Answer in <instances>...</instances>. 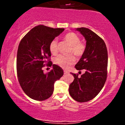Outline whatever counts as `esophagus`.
<instances>
[{
  "label": "esophagus",
  "mask_w": 125,
  "mask_h": 125,
  "mask_svg": "<svg viewBox=\"0 0 125 125\" xmlns=\"http://www.w3.org/2000/svg\"><path fill=\"white\" fill-rule=\"evenodd\" d=\"M64 74H68V72H67V71H64Z\"/></svg>",
  "instance_id": "1"
}]
</instances>
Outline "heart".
I'll list each match as a JSON object with an SVG mask.
<instances>
[{"label":"heart","mask_w":125,"mask_h":125,"mask_svg":"<svg viewBox=\"0 0 125 125\" xmlns=\"http://www.w3.org/2000/svg\"><path fill=\"white\" fill-rule=\"evenodd\" d=\"M64 40L71 44L69 53H73L77 57L82 56L86 50V45L84 43L80 42L81 39L79 36L73 32H69L64 37ZM49 50L52 54H56L58 52V40L54 39L49 44ZM75 57L72 54L67 55L59 54L54 59V63L64 69H66L75 63Z\"/></svg>","instance_id":"1"}]
</instances>
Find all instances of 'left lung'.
Listing matches in <instances>:
<instances>
[{"mask_svg":"<svg viewBox=\"0 0 125 125\" xmlns=\"http://www.w3.org/2000/svg\"><path fill=\"white\" fill-rule=\"evenodd\" d=\"M86 41V50L75 65L78 71L83 69L81 77L71 73L74 79L70 84L69 92L79 102H86L95 97L104 87L107 78L108 56L105 43L91 30L76 28Z\"/></svg>","mask_w":125,"mask_h":125,"instance_id":"obj_1","label":"left lung"}]
</instances>
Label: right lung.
Wrapping results in <instances>:
<instances>
[{
    "label": "right lung",
    "mask_w": 125,
    "mask_h": 125,
    "mask_svg": "<svg viewBox=\"0 0 125 125\" xmlns=\"http://www.w3.org/2000/svg\"><path fill=\"white\" fill-rule=\"evenodd\" d=\"M38 25L30 31L21 40L17 53L16 68L18 81L24 92L32 99L42 101L53 94L54 83L63 75V71L48 60L51 56L50 43L64 31ZM52 69L44 74L42 67Z\"/></svg>",
    "instance_id": "add662e5"
}]
</instances>
